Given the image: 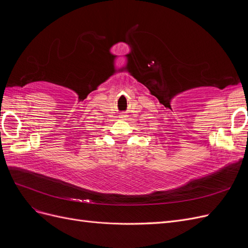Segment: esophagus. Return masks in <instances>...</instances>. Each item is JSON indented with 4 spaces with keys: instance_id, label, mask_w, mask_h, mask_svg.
Wrapping results in <instances>:
<instances>
[{
    "instance_id": "1",
    "label": "esophagus",
    "mask_w": 248,
    "mask_h": 248,
    "mask_svg": "<svg viewBox=\"0 0 248 248\" xmlns=\"http://www.w3.org/2000/svg\"><path fill=\"white\" fill-rule=\"evenodd\" d=\"M121 118H125V117H121Z\"/></svg>"
}]
</instances>
